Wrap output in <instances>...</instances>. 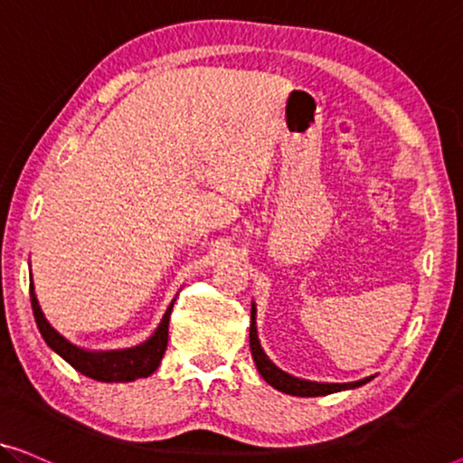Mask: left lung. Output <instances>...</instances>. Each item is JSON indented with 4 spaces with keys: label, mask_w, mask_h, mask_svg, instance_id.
Returning a JSON list of instances; mask_svg holds the SVG:
<instances>
[{
    "label": "left lung",
    "mask_w": 463,
    "mask_h": 463,
    "mask_svg": "<svg viewBox=\"0 0 463 463\" xmlns=\"http://www.w3.org/2000/svg\"><path fill=\"white\" fill-rule=\"evenodd\" d=\"M255 312H258V309H255V303L251 301V326H250L251 355H253L255 368H258L261 378H264L270 386H274L276 391L287 392V395H295V397H322V395H330V392L355 389V386H362L374 378V376H368L355 383H316V381H303V378L288 374V372L280 370L279 365L266 355V351L261 349L258 326H255Z\"/></svg>",
    "instance_id": "obj_1"
}]
</instances>
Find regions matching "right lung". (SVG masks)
Returning a JSON list of instances; mask_svg holds the SVG:
<instances>
[{
  "instance_id": "right-lung-1",
  "label": "right lung",
  "mask_w": 463,
  "mask_h": 463,
  "mask_svg": "<svg viewBox=\"0 0 463 463\" xmlns=\"http://www.w3.org/2000/svg\"><path fill=\"white\" fill-rule=\"evenodd\" d=\"M176 298L165 309L160 324L154 330V335L147 341H143L135 347H124V349H108V351H93L79 347L66 339L64 335H60L55 330L50 320L45 318L43 309L39 306L37 293H34V285L31 282V303H33V314L37 320L39 333L43 336V341L50 345L61 360H66L74 370H79L80 374H85L93 381L99 383H130L137 378H147L154 374L160 365L165 345H168V322L172 314V306H175Z\"/></svg>"
}]
</instances>
